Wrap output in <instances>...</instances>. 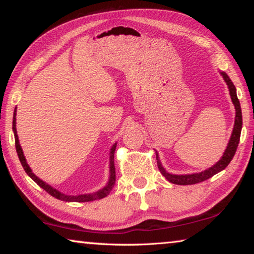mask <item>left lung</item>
Listing matches in <instances>:
<instances>
[{
	"label": "left lung",
	"mask_w": 254,
	"mask_h": 254,
	"mask_svg": "<svg viewBox=\"0 0 254 254\" xmlns=\"http://www.w3.org/2000/svg\"><path fill=\"white\" fill-rule=\"evenodd\" d=\"M221 75L224 78L226 85L229 86V91H230V95L232 98V102H233L234 107H235V121H234V127H233V132H232L231 139L227 143V147L225 149L224 153H223V157L218 160V162L215 163L213 167L206 169L201 173H196V174H191V175H173L167 173L166 169L163 168L160 160H159V156L156 152V158H157V165L158 168L160 170V173L162 174L163 177H165L168 182L173 183L175 185H194V184H198L204 182V180L208 179L210 177H213L214 175H216L220 171L224 170L229 163L231 162L232 159H233L236 149H238V145L240 142V135H241V130H242V111H241V105L239 102V98L236 96V88L234 84L232 83V80L230 79V77L227 76L226 72L221 71Z\"/></svg>",
	"instance_id": "8db88e82"
}]
</instances>
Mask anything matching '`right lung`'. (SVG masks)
<instances>
[{
  "label": "right lung",
  "instance_id": "1",
  "mask_svg": "<svg viewBox=\"0 0 254 254\" xmlns=\"http://www.w3.org/2000/svg\"><path fill=\"white\" fill-rule=\"evenodd\" d=\"M15 117H16V107L14 110L13 113V123H12V128H13L14 132V139H15V149H16V153H18V157L20 159L21 165H22L23 169L25 170V173L31 178L34 183H37L39 186L45 189V190L50 194L53 197L60 200L64 201H77V203H84V201H92V200H96V199H102L106 197L110 194V191L112 190V188L114 187L115 184V166H114V152H115V148H117V143L113 144V147L111 148L110 151V178L109 182H107L106 186L104 188L100 189L95 192H92V194H84V195H77V196H72V195H66L60 192L57 189H55L54 187H51L50 185L46 184L44 180H41L40 178H38L36 175L32 173L31 168H30L29 165L27 163V160H25V157L22 151V148H21L20 142H19V137H18V133H16V122H15Z\"/></svg>",
  "mask_w": 254,
  "mask_h": 254
}]
</instances>
